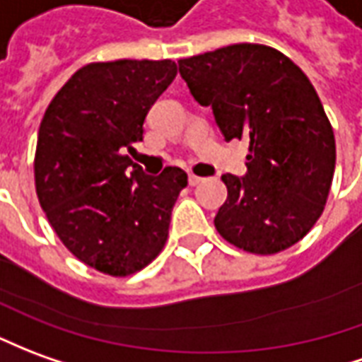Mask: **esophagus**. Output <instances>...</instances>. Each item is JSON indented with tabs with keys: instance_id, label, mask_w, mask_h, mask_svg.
<instances>
[{
	"instance_id": "34e87169",
	"label": "esophagus",
	"mask_w": 362,
	"mask_h": 362,
	"mask_svg": "<svg viewBox=\"0 0 362 362\" xmlns=\"http://www.w3.org/2000/svg\"><path fill=\"white\" fill-rule=\"evenodd\" d=\"M188 182H189V186H196V184H199V182H202V178H199V176H196V174H189Z\"/></svg>"
}]
</instances>
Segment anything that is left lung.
<instances>
[{
	"label": "left lung",
	"mask_w": 362,
	"mask_h": 362,
	"mask_svg": "<svg viewBox=\"0 0 362 362\" xmlns=\"http://www.w3.org/2000/svg\"><path fill=\"white\" fill-rule=\"evenodd\" d=\"M199 105L225 141L249 143L247 174H223L216 229L255 255L304 239L320 219L335 170V137L308 76L280 50L239 42L178 60Z\"/></svg>",
	"instance_id": "left-lung-1"
}]
</instances>
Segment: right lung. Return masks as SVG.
I'll return each mask as SVG.
<instances>
[{"instance_id":"obj_1","label":"right lung","mask_w":362,"mask_h":362,"mask_svg":"<svg viewBox=\"0 0 362 362\" xmlns=\"http://www.w3.org/2000/svg\"><path fill=\"white\" fill-rule=\"evenodd\" d=\"M176 72L173 60L92 62L58 90L40 121V207L68 251L110 276H129L156 259L188 184L178 166L146 176L125 155L143 141L146 113Z\"/></svg>"}]
</instances>
